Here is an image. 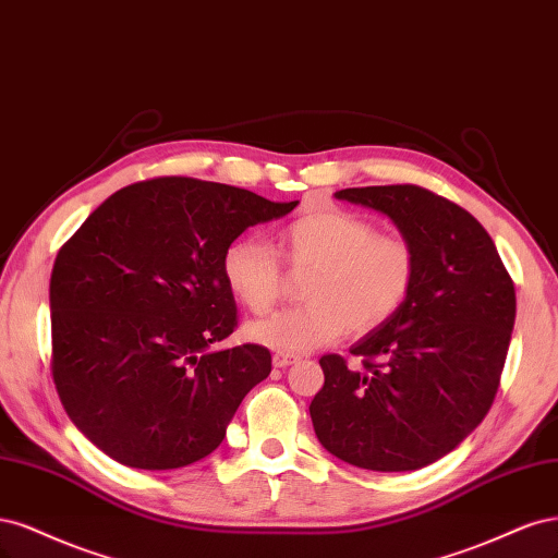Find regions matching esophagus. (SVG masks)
<instances>
[{
    "instance_id": "esophagus-1",
    "label": "esophagus",
    "mask_w": 558,
    "mask_h": 558,
    "mask_svg": "<svg viewBox=\"0 0 558 558\" xmlns=\"http://www.w3.org/2000/svg\"><path fill=\"white\" fill-rule=\"evenodd\" d=\"M296 362H299L296 354H284V352H276L274 354V366L276 368H287V366H292Z\"/></svg>"
}]
</instances>
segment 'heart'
I'll return each mask as SVG.
<instances>
[{"label":"heart","instance_id":"1","mask_svg":"<svg viewBox=\"0 0 558 558\" xmlns=\"http://www.w3.org/2000/svg\"><path fill=\"white\" fill-rule=\"evenodd\" d=\"M276 255L294 271L311 268L299 308L255 319L245 336L257 345L301 354L329 345L348 329L366 333L397 315L417 280V250L401 233H375V225L343 208L301 215L276 236ZM274 250L236 239L222 255V278L250 313H268L282 287Z\"/></svg>","mask_w":558,"mask_h":558}]
</instances>
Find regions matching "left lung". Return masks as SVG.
<instances>
[{
  "label": "left lung",
  "mask_w": 558,
  "mask_h": 558,
  "mask_svg": "<svg viewBox=\"0 0 558 558\" xmlns=\"http://www.w3.org/2000/svg\"><path fill=\"white\" fill-rule=\"evenodd\" d=\"M373 208L417 250L403 308L350 348L325 354L311 403L322 447L356 469L403 473L438 461L487 415L514 327V284L469 210L417 185L338 190Z\"/></svg>",
  "instance_id": "1"
}]
</instances>
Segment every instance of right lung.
<instances>
[{
	"instance_id": "obj_1",
	"label": "right lung",
	"mask_w": 558,
	"mask_h": 558,
	"mask_svg": "<svg viewBox=\"0 0 558 558\" xmlns=\"http://www.w3.org/2000/svg\"><path fill=\"white\" fill-rule=\"evenodd\" d=\"M296 206L153 178L111 194L60 250L52 380L69 420L104 454L169 471L218 449L245 393L271 373L262 345L210 350L236 327L222 255L247 227Z\"/></svg>"
}]
</instances>
